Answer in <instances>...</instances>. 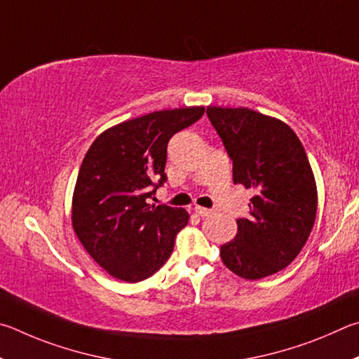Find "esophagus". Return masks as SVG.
Segmentation results:
<instances>
[{"mask_svg": "<svg viewBox=\"0 0 359 359\" xmlns=\"http://www.w3.org/2000/svg\"><path fill=\"white\" fill-rule=\"evenodd\" d=\"M194 210H196V212H197V215L198 216H202V217H205V216H211L212 215V211L211 210H208V208H203V206H196V208H194Z\"/></svg>", "mask_w": 359, "mask_h": 359, "instance_id": "esophagus-1", "label": "esophagus"}]
</instances>
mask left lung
Here are the masks:
<instances>
[{"mask_svg": "<svg viewBox=\"0 0 359 359\" xmlns=\"http://www.w3.org/2000/svg\"><path fill=\"white\" fill-rule=\"evenodd\" d=\"M211 124L233 161V183L252 189L249 217L221 246L231 273L255 280L297 259L317 216V184L303 143L278 118L248 107H208Z\"/></svg>", "mask_w": 359, "mask_h": 359, "instance_id": "obj_1", "label": "left lung"}]
</instances>
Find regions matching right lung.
Listing matches in <instances>:
<instances>
[{"label": "right lung", "instance_id": "right-lung-1", "mask_svg": "<svg viewBox=\"0 0 359 359\" xmlns=\"http://www.w3.org/2000/svg\"><path fill=\"white\" fill-rule=\"evenodd\" d=\"M205 107L159 110L111 126L86 151L72 196V229L91 259L111 278L153 276L187 224L183 208L151 205L167 180V144L202 118ZM160 180L159 185L154 181ZM155 191L150 192V187Z\"/></svg>", "mask_w": 359, "mask_h": 359}]
</instances>
